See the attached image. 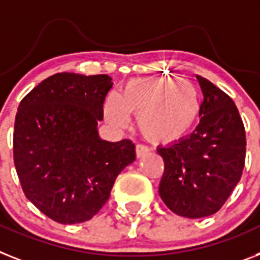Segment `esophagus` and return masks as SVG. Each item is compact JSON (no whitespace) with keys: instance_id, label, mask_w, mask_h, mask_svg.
I'll return each mask as SVG.
<instances>
[{"instance_id":"1","label":"esophagus","mask_w":260,"mask_h":260,"mask_svg":"<svg viewBox=\"0 0 260 260\" xmlns=\"http://www.w3.org/2000/svg\"><path fill=\"white\" fill-rule=\"evenodd\" d=\"M150 150L147 146H143V145H137L135 146V154H137V156L138 158H141V156H143L145 154L149 153Z\"/></svg>"}]
</instances>
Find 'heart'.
Instances as JSON below:
<instances>
[{
  "label": "heart",
  "mask_w": 260,
  "mask_h": 260,
  "mask_svg": "<svg viewBox=\"0 0 260 260\" xmlns=\"http://www.w3.org/2000/svg\"><path fill=\"white\" fill-rule=\"evenodd\" d=\"M202 111L198 87L188 79L149 77L132 79L119 95L110 94L104 113L113 127L128 123L137 115V125L145 138L156 145H170L183 139L197 125Z\"/></svg>",
  "instance_id": "heart-1"
}]
</instances>
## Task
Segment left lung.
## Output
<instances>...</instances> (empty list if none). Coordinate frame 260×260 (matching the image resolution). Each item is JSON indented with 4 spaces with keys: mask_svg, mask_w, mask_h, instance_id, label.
Listing matches in <instances>:
<instances>
[{
    "mask_svg": "<svg viewBox=\"0 0 260 260\" xmlns=\"http://www.w3.org/2000/svg\"><path fill=\"white\" fill-rule=\"evenodd\" d=\"M203 93L199 125L183 139L159 146L165 160L159 195L184 218H205L224 205L242 177L246 133L234 101L197 76Z\"/></svg>",
    "mask_w": 260,
    "mask_h": 260,
    "instance_id": "1",
    "label": "left lung"
}]
</instances>
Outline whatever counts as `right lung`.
<instances>
[{"mask_svg": "<svg viewBox=\"0 0 260 260\" xmlns=\"http://www.w3.org/2000/svg\"><path fill=\"white\" fill-rule=\"evenodd\" d=\"M109 76L57 73L18 106L13 154L26 198L50 219H91L110 197L115 178L135 160L132 141L100 137Z\"/></svg>", "mask_w": 260, "mask_h": 260, "instance_id": "1", "label": "right lung"}]
</instances>
